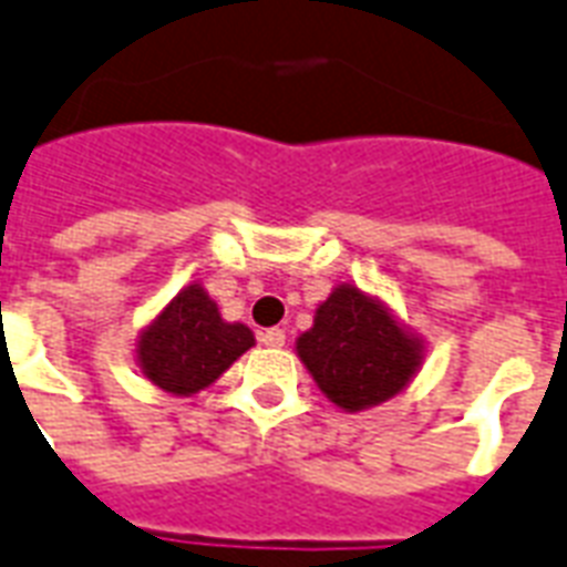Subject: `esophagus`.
Segmentation results:
<instances>
[{
  "label": "esophagus",
  "instance_id": "obj_1",
  "mask_svg": "<svg viewBox=\"0 0 567 567\" xmlns=\"http://www.w3.org/2000/svg\"><path fill=\"white\" fill-rule=\"evenodd\" d=\"M262 346H269V349H280V346L287 343V331L284 328H269V331H262Z\"/></svg>",
  "mask_w": 567,
  "mask_h": 567
}]
</instances>
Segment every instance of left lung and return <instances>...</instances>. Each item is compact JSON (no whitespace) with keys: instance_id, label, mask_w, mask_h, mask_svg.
Segmentation results:
<instances>
[{"instance_id":"1","label":"left lung","mask_w":567,"mask_h":567,"mask_svg":"<svg viewBox=\"0 0 567 567\" xmlns=\"http://www.w3.org/2000/svg\"><path fill=\"white\" fill-rule=\"evenodd\" d=\"M296 352L324 396L343 411L381 405L408 388L423 363V340L352 284H340L296 340Z\"/></svg>"}]
</instances>
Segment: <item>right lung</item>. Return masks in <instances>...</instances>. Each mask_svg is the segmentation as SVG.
Returning a JSON list of instances; mask_svg holds the SVG:
<instances>
[{
    "label": "right lung",
    "instance_id": "obj_1",
    "mask_svg": "<svg viewBox=\"0 0 567 567\" xmlns=\"http://www.w3.org/2000/svg\"><path fill=\"white\" fill-rule=\"evenodd\" d=\"M254 346L243 322H224L200 284L179 289L171 305L138 337V367L147 379L174 396L209 388L230 363Z\"/></svg>",
    "mask_w": 567,
    "mask_h": 567
}]
</instances>
